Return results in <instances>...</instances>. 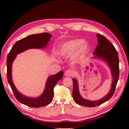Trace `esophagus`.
Segmentation results:
<instances>
[{"label": "esophagus", "mask_w": 129, "mask_h": 129, "mask_svg": "<svg viewBox=\"0 0 129 129\" xmlns=\"http://www.w3.org/2000/svg\"><path fill=\"white\" fill-rule=\"evenodd\" d=\"M74 72L72 69H68L66 70V72H65V75L67 76H71L73 75Z\"/></svg>", "instance_id": "1"}]
</instances>
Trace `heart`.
<instances>
[{
  "label": "heart",
  "instance_id": "b5f03b06",
  "mask_svg": "<svg viewBox=\"0 0 129 129\" xmlns=\"http://www.w3.org/2000/svg\"><path fill=\"white\" fill-rule=\"evenodd\" d=\"M89 43L87 41L80 39L71 40L60 44L57 50L59 55L68 57L76 53V55H83L89 50Z\"/></svg>",
  "mask_w": 129,
  "mask_h": 129
}]
</instances>
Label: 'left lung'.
I'll return each instance as SVG.
<instances>
[{"instance_id": "obj_1", "label": "left lung", "mask_w": 129, "mask_h": 129, "mask_svg": "<svg viewBox=\"0 0 129 129\" xmlns=\"http://www.w3.org/2000/svg\"><path fill=\"white\" fill-rule=\"evenodd\" d=\"M98 44L94 50L92 59L102 60L106 63L110 68L113 78L111 89L109 93L99 100H90L81 96L79 89L78 82L75 78H73V97L74 100L79 105L86 107H94L100 105L113 96L119 76V61L118 54L114 45L106 39L99 34H96Z\"/></svg>"}]
</instances>
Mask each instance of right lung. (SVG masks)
<instances>
[{"label": "right lung", "instance_id": "obj_1", "mask_svg": "<svg viewBox=\"0 0 129 129\" xmlns=\"http://www.w3.org/2000/svg\"><path fill=\"white\" fill-rule=\"evenodd\" d=\"M52 35L48 33L32 34L16 42L13 45L7 60V79L16 99L19 102L32 108H40L48 105L53 100L54 87L62 78L64 73L60 71L56 74L49 76L45 84L44 90L37 98L26 96L16 89L12 79V64L17 55L30 49H43L47 46Z\"/></svg>", "mask_w": 129, "mask_h": 129}]
</instances>
